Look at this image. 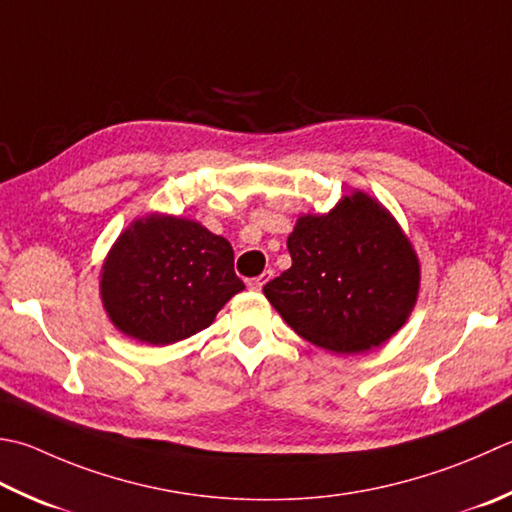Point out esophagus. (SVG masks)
<instances>
[{"instance_id": "obj_1", "label": "esophagus", "mask_w": 512, "mask_h": 512, "mask_svg": "<svg viewBox=\"0 0 512 512\" xmlns=\"http://www.w3.org/2000/svg\"><path fill=\"white\" fill-rule=\"evenodd\" d=\"M270 277H273V273H270V270H264V273L262 275H259V277H253V279H248V282H246V286L250 288V290H262L264 288V284L268 282V279Z\"/></svg>"}]
</instances>
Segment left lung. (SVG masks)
Returning <instances> with one entry per match:
<instances>
[{
	"mask_svg": "<svg viewBox=\"0 0 512 512\" xmlns=\"http://www.w3.org/2000/svg\"><path fill=\"white\" fill-rule=\"evenodd\" d=\"M293 266L264 286L284 322L335 355L388 342L417 304L422 266L404 228L364 190L324 215H299L288 235Z\"/></svg>",
	"mask_w": 512,
	"mask_h": 512,
	"instance_id": "8db88e82",
	"label": "left lung"
}]
</instances>
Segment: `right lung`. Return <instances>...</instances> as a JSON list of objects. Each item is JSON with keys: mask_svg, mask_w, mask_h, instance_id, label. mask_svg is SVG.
I'll use <instances>...</instances> for the list:
<instances>
[{"mask_svg": "<svg viewBox=\"0 0 512 512\" xmlns=\"http://www.w3.org/2000/svg\"><path fill=\"white\" fill-rule=\"evenodd\" d=\"M228 239L197 219L146 213L130 222L99 270V297L119 333L168 346L215 322L246 288Z\"/></svg>", "mask_w": 512, "mask_h": 512, "instance_id": "1", "label": "right lung"}]
</instances>
